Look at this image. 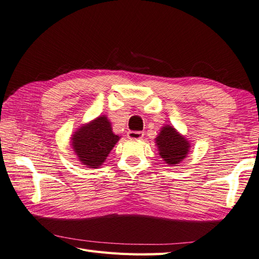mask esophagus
I'll return each instance as SVG.
<instances>
[{"instance_id":"34e87169","label":"esophagus","mask_w":259,"mask_h":259,"mask_svg":"<svg viewBox=\"0 0 259 259\" xmlns=\"http://www.w3.org/2000/svg\"><path fill=\"white\" fill-rule=\"evenodd\" d=\"M128 136L129 139H133V140H140L144 138V133H141V131H128Z\"/></svg>"}]
</instances>
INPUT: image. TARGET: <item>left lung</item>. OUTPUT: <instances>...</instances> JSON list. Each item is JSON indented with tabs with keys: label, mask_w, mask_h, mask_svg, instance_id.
I'll return each instance as SVG.
<instances>
[{
	"label": "left lung",
	"mask_w": 259,
	"mask_h": 259,
	"mask_svg": "<svg viewBox=\"0 0 259 259\" xmlns=\"http://www.w3.org/2000/svg\"><path fill=\"white\" fill-rule=\"evenodd\" d=\"M158 153L168 166H177L188 156L190 142L172 125H163L155 139Z\"/></svg>",
	"instance_id": "left-lung-1"
}]
</instances>
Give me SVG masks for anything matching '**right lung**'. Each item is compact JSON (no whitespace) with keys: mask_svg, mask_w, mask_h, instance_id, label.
<instances>
[{"mask_svg":"<svg viewBox=\"0 0 259 259\" xmlns=\"http://www.w3.org/2000/svg\"><path fill=\"white\" fill-rule=\"evenodd\" d=\"M119 139L120 137L113 134L107 115H99L74 131L71 136V146L81 164L97 169L106 161Z\"/></svg>","mask_w":259,"mask_h":259,"instance_id":"right-lung-1","label":"right lung"}]
</instances>
